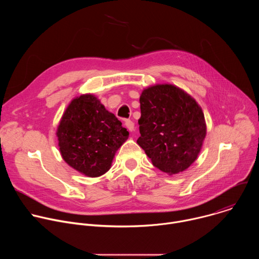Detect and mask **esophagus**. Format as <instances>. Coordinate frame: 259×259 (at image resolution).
Segmentation results:
<instances>
[{
    "label": "esophagus",
    "mask_w": 259,
    "mask_h": 259,
    "mask_svg": "<svg viewBox=\"0 0 259 259\" xmlns=\"http://www.w3.org/2000/svg\"><path fill=\"white\" fill-rule=\"evenodd\" d=\"M125 125L128 128V130H130V131L134 130V123L131 120H126L125 121Z\"/></svg>",
    "instance_id": "34e87169"
}]
</instances>
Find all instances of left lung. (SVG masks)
I'll return each mask as SVG.
<instances>
[{"label":"left lung","mask_w":259,"mask_h":259,"mask_svg":"<svg viewBox=\"0 0 259 259\" xmlns=\"http://www.w3.org/2000/svg\"><path fill=\"white\" fill-rule=\"evenodd\" d=\"M139 102L137 143L153 165L170 175L188 169L206 136L202 108L189 94L167 84L143 90Z\"/></svg>","instance_id":"1"}]
</instances>
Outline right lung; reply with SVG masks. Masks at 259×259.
Returning a JSON list of instances; mask_svg holds the SVG:
<instances>
[{"mask_svg": "<svg viewBox=\"0 0 259 259\" xmlns=\"http://www.w3.org/2000/svg\"><path fill=\"white\" fill-rule=\"evenodd\" d=\"M128 136L121 121L90 94L70 102L57 129L63 160L90 177L110 168L116 151Z\"/></svg>", "mask_w": 259, "mask_h": 259, "instance_id": "1", "label": "right lung"}]
</instances>
